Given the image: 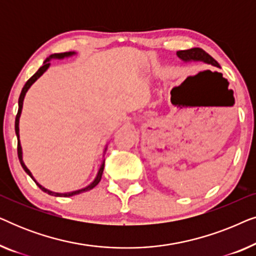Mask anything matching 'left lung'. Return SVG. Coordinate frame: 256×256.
Instances as JSON below:
<instances>
[{
	"mask_svg": "<svg viewBox=\"0 0 256 256\" xmlns=\"http://www.w3.org/2000/svg\"><path fill=\"white\" fill-rule=\"evenodd\" d=\"M177 56L185 62H188V60H200V62H206V64H211L213 66H216V68H219V64L216 62V59L212 58L211 56L208 54V52H205L200 48H188V50L177 51Z\"/></svg>",
	"mask_w": 256,
	"mask_h": 256,
	"instance_id": "8db88e82",
	"label": "left lung"
}]
</instances>
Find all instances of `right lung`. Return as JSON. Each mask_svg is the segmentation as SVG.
Wrapping results in <instances>:
<instances>
[{"label": "right lung", "instance_id": "1", "mask_svg": "<svg viewBox=\"0 0 256 256\" xmlns=\"http://www.w3.org/2000/svg\"><path fill=\"white\" fill-rule=\"evenodd\" d=\"M72 54H74V52H64V54H51L50 57H48L46 60L44 62V64H43V66H40V70H38V71L34 73V74L31 76V78L28 80V82H26V85H24V87L22 88V92H20V99H18V112H17V115H16V120H15V132H16V135H17V154H18V160H20V166H22V168L24 169V171H26V172L29 174V176L32 178L34 180V177H32V174H31V172L29 171V169H28V168L26 166V164L23 163V158H22V146H20V128H18V122H20V112H22V107H23V100H24V96H26V90L30 88V86L32 85V84L36 82V80L40 78V76L43 74V73L46 71L48 70V66H50V62H48V60H50L51 58H59V59H62V58H64V57H68V56H72ZM104 160L102 162V164H101V166H100V169H99V172H98V174H96V180H93V183H90L88 186H86V188H82V190H76V191H72V192H68V194H56V192H52V191H50V190H46V188H43L42 186V185H40L37 183L36 180V184L38 185V186H40V188L42 191H44V192H46V194H51V196H56V197H72V196H74V194H82V192H85V191H88V190H92L93 188H96L98 184H99V182L101 180V176H102V172H104Z\"/></svg>", "mask_w": 256, "mask_h": 256}]
</instances>
